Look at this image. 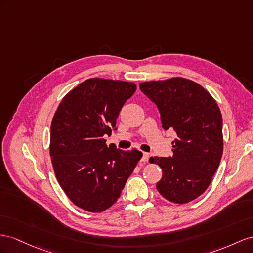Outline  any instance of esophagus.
<instances>
[{
    "mask_svg": "<svg viewBox=\"0 0 253 253\" xmlns=\"http://www.w3.org/2000/svg\"><path fill=\"white\" fill-rule=\"evenodd\" d=\"M148 157H150V154H148V153H143V156H142V159H141V161H142V165L145 164V163H147Z\"/></svg>",
    "mask_w": 253,
    "mask_h": 253,
    "instance_id": "34e87169",
    "label": "esophagus"
}]
</instances>
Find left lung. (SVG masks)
<instances>
[{
    "label": "left lung",
    "instance_id": "obj_1",
    "mask_svg": "<svg viewBox=\"0 0 253 253\" xmlns=\"http://www.w3.org/2000/svg\"><path fill=\"white\" fill-rule=\"evenodd\" d=\"M140 89L157 105L165 130L177 135L172 157L150 158L163 170L157 190L170 202L189 203L207 189L222 157L220 109L203 86L185 78L142 82Z\"/></svg>",
    "mask_w": 253,
    "mask_h": 253
}]
</instances>
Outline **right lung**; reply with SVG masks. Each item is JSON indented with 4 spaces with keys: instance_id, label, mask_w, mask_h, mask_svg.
Segmentation results:
<instances>
[{
    "instance_id": "add662e5",
    "label": "right lung",
    "mask_w": 253,
    "mask_h": 253,
    "mask_svg": "<svg viewBox=\"0 0 253 253\" xmlns=\"http://www.w3.org/2000/svg\"><path fill=\"white\" fill-rule=\"evenodd\" d=\"M132 82L92 78L64 96L51 123L50 156L57 182L80 209L100 212L121 196L142 153L107 146Z\"/></svg>"
}]
</instances>
